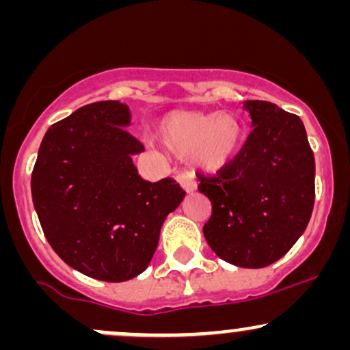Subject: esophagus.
I'll use <instances>...</instances> for the list:
<instances>
[{"label": "esophagus", "mask_w": 350, "mask_h": 350, "mask_svg": "<svg viewBox=\"0 0 350 350\" xmlns=\"http://www.w3.org/2000/svg\"><path fill=\"white\" fill-rule=\"evenodd\" d=\"M178 183L186 192H192L198 189V183H196L194 176H192L191 172H180V174L178 176Z\"/></svg>", "instance_id": "1"}]
</instances>
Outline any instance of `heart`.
Segmentation results:
<instances>
[{
	"instance_id": "obj_1",
	"label": "heart",
	"mask_w": 350,
	"mask_h": 350,
	"mask_svg": "<svg viewBox=\"0 0 350 350\" xmlns=\"http://www.w3.org/2000/svg\"><path fill=\"white\" fill-rule=\"evenodd\" d=\"M167 148L180 154L192 151V159L204 171L226 167L240 150L243 126L232 113L172 111L158 124Z\"/></svg>"
}]
</instances>
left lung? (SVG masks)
I'll list each match as a JSON object with an SVG mask.
<instances>
[{"mask_svg":"<svg viewBox=\"0 0 350 350\" xmlns=\"http://www.w3.org/2000/svg\"><path fill=\"white\" fill-rule=\"evenodd\" d=\"M253 130L215 176H199L212 204L208 247L242 268L275 263L306 230L314 206V154L298 115L271 102L243 103Z\"/></svg>","mask_w":350,"mask_h":350,"instance_id":"1","label":"left lung"}]
</instances>
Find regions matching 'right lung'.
Instances as JSON below:
<instances>
[{"instance_id":"obj_1","label":"right lung","mask_w":350,"mask_h":350,"mask_svg":"<svg viewBox=\"0 0 350 350\" xmlns=\"http://www.w3.org/2000/svg\"><path fill=\"white\" fill-rule=\"evenodd\" d=\"M130 108L85 105L54 123L39 146L34 208L47 242L69 267L120 283L150 265L159 232L186 192L174 179L144 180L133 164L143 144L128 133Z\"/></svg>"}]
</instances>
